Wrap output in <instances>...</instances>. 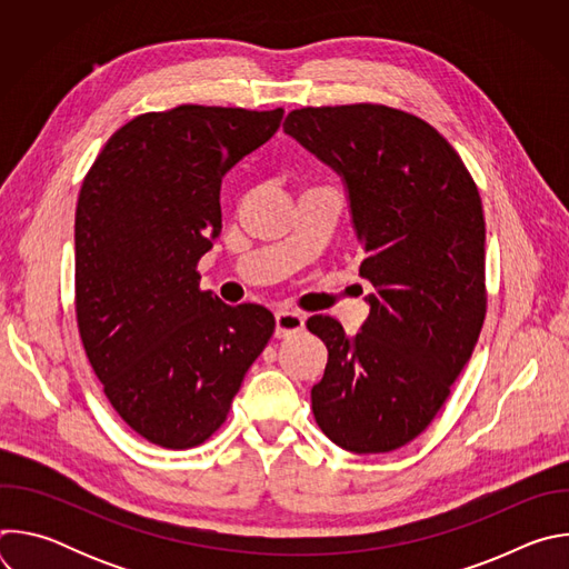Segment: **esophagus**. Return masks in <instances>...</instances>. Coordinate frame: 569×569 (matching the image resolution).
<instances>
[{
  "mask_svg": "<svg viewBox=\"0 0 569 569\" xmlns=\"http://www.w3.org/2000/svg\"><path fill=\"white\" fill-rule=\"evenodd\" d=\"M274 319H277V331H274L277 338H288L292 333H299L306 327V317L295 310H279Z\"/></svg>",
  "mask_w": 569,
  "mask_h": 569,
  "instance_id": "34e87169",
  "label": "esophagus"
}]
</instances>
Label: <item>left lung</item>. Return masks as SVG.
<instances>
[{
	"label": "left lung",
	"mask_w": 569,
	"mask_h": 569,
	"mask_svg": "<svg viewBox=\"0 0 569 569\" xmlns=\"http://www.w3.org/2000/svg\"><path fill=\"white\" fill-rule=\"evenodd\" d=\"M283 132L342 178L373 286L356 336L329 315L306 321L329 349L315 421L349 452L396 450L430 426L481 331L479 191L430 123L393 108H301Z\"/></svg>",
	"instance_id": "8db88e82"
}]
</instances>
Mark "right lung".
I'll list each match as a JSON object with an SVG mask.
<instances>
[{"mask_svg": "<svg viewBox=\"0 0 569 569\" xmlns=\"http://www.w3.org/2000/svg\"><path fill=\"white\" fill-rule=\"evenodd\" d=\"M281 119L204 106L134 117L80 187V340L119 417L161 448H193L222 426L274 333L268 308L202 292L196 266L222 229V178Z\"/></svg>", "mask_w": 569, "mask_h": 569, "instance_id": "add662e5", "label": "right lung"}]
</instances>
